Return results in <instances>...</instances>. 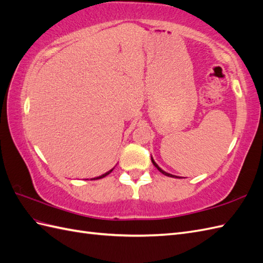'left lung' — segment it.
Returning <instances> with one entry per match:
<instances>
[{"label": "left lung", "instance_id": "1", "mask_svg": "<svg viewBox=\"0 0 263 263\" xmlns=\"http://www.w3.org/2000/svg\"><path fill=\"white\" fill-rule=\"evenodd\" d=\"M151 161H152V163L154 164V166H156L157 167V169L161 172V173H163L164 174V176H166V177H171V178H178V177H176V176H172V174H170V173H166L165 171H163L162 169H160V167H159V165L156 163V162H154V161H153V159H151Z\"/></svg>", "mask_w": 263, "mask_h": 263}]
</instances>
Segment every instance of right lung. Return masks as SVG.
I'll return each mask as SVG.
<instances>
[{
  "label": "right lung",
  "mask_w": 263,
  "mask_h": 263,
  "mask_svg": "<svg viewBox=\"0 0 263 263\" xmlns=\"http://www.w3.org/2000/svg\"><path fill=\"white\" fill-rule=\"evenodd\" d=\"M113 171V169L112 170H110L109 172H106V173H104V174H102V176H101V177H98V178H94V179H91V180H98V179H102V178H104V177H106L107 176V174H110L111 172Z\"/></svg>",
  "instance_id": "obj_1"
}]
</instances>
